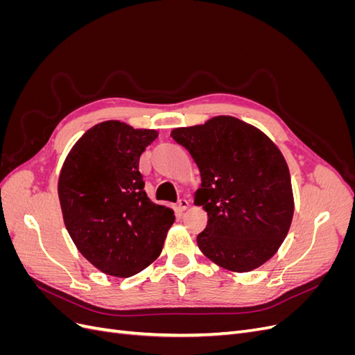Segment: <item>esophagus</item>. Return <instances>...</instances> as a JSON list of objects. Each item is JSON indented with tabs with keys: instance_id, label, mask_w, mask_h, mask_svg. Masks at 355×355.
I'll return each instance as SVG.
<instances>
[{
	"instance_id": "1",
	"label": "esophagus",
	"mask_w": 355,
	"mask_h": 355,
	"mask_svg": "<svg viewBox=\"0 0 355 355\" xmlns=\"http://www.w3.org/2000/svg\"><path fill=\"white\" fill-rule=\"evenodd\" d=\"M178 207H179L180 210H187V209L189 207V201H188L187 198H180V200L178 201Z\"/></svg>"
}]
</instances>
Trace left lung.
Wrapping results in <instances>:
<instances>
[{
    "label": "left lung",
    "instance_id": "obj_1",
    "mask_svg": "<svg viewBox=\"0 0 355 355\" xmlns=\"http://www.w3.org/2000/svg\"><path fill=\"white\" fill-rule=\"evenodd\" d=\"M200 168L196 204L207 211L200 250L225 270L247 272L275 254L293 218V192L283 154L259 128L234 116L175 128Z\"/></svg>",
    "mask_w": 355,
    "mask_h": 355
}]
</instances>
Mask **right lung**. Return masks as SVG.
<instances>
[{
  "instance_id": "1",
  "label": "right lung",
  "mask_w": 355,
  "mask_h": 355,
  "mask_svg": "<svg viewBox=\"0 0 355 355\" xmlns=\"http://www.w3.org/2000/svg\"><path fill=\"white\" fill-rule=\"evenodd\" d=\"M155 130L105 121L73 145L59 176L65 227L102 272L132 277L161 253L175 213L148 198L139 158Z\"/></svg>"
}]
</instances>
